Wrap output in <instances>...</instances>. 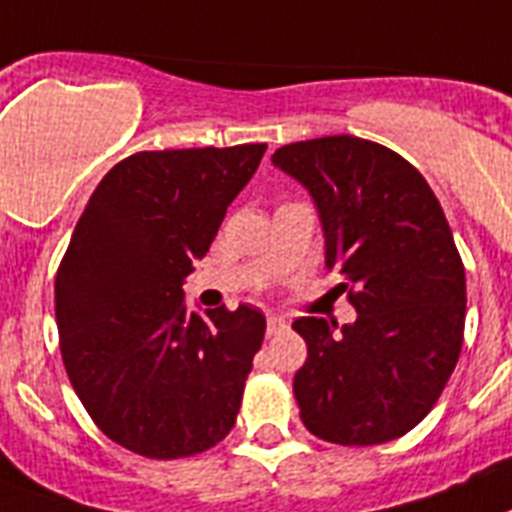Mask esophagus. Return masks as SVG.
I'll use <instances>...</instances> for the list:
<instances>
[{"label": "esophagus", "instance_id": "1", "mask_svg": "<svg viewBox=\"0 0 512 512\" xmlns=\"http://www.w3.org/2000/svg\"><path fill=\"white\" fill-rule=\"evenodd\" d=\"M287 322L282 319V316H269V322H266V332L269 335H280V332H285Z\"/></svg>", "mask_w": 512, "mask_h": 512}]
</instances>
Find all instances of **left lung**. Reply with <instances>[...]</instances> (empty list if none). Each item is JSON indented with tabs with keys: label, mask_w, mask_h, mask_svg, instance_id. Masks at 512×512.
<instances>
[{
	"label": "left lung",
	"mask_w": 512,
	"mask_h": 512,
	"mask_svg": "<svg viewBox=\"0 0 512 512\" xmlns=\"http://www.w3.org/2000/svg\"><path fill=\"white\" fill-rule=\"evenodd\" d=\"M314 198L324 259L358 319L301 316L308 358L293 379L301 421L335 445H382L432 411L458 363L466 269L445 211L400 154L356 135L274 151Z\"/></svg>",
	"instance_id": "8db88e82"
}]
</instances>
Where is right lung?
Wrapping results in <instances>:
<instances>
[{
	"label": "right lung",
	"mask_w": 512,
	"mask_h": 512,
	"mask_svg": "<svg viewBox=\"0 0 512 512\" xmlns=\"http://www.w3.org/2000/svg\"><path fill=\"white\" fill-rule=\"evenodd\" d=\"M266 143L141 151L104 175L54 280L59 350L94 424L143 458L204 453L230 434L266 319L185 308L183 282Z\"/></svg>",
	"instance_id": "obj_1"
}]
</instances>
